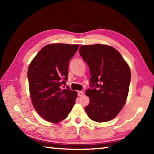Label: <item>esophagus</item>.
<instances>
[{"label": "esophagus", "instance_id": "1", "mask_svg": "<svg viewBox=\"0 0 154 154\" xmlns=\"http://www.w3.org/2000/svg\"><path fill=\"white\" fill-rule=\"evenodd\" d=\"M83 94H84V93H83V91H78V95H79V97L82 96Z\"/></svg>", "mask_w": 154, "mask_h": 154}]
</instances>
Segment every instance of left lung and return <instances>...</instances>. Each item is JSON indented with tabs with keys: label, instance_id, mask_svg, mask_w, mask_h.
Here are the masks:
<instances>
[{
	"label": "left lung",
	"instance_id": "left-lung-1",
	"mask_svg": "<svg viewBox=\"0 0 154 154\" xmlns=\"http://www.w3.org/2000/svg\"><path fill=\"white\" fill-rule=\"evenodd\" d=\"M79 52L91 75L92 89L86 91L90 102L85 111L94 122H109L126 102L131 79L129 65L118 50L107 45H82Z\"/></svg>",
	"mask_w": 154,
	"mask_h": 154
}]
</instances>
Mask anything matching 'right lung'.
Returning a JSON list of instances; mask_svg holds the SVG:
<instances>
[{
	"label": "right lung",
	"mask_w": 154,
	"mask_h": 154,
	"mask_svg": "<svg viewBox=\"0 0 154 154\" xmlns=\"http://www.w3.org/2000/svg\"><path fill=\"white\" fill-rule=\"evenodd\" d=\"M79 46L60 43L48 44L29 64L28 79L32 104L47 122L63 121L75 104L78 93L60 86L66 82L69 60Z\"/></svg>",
	"instance_id": "right-lung-1"
}]
</instances>
